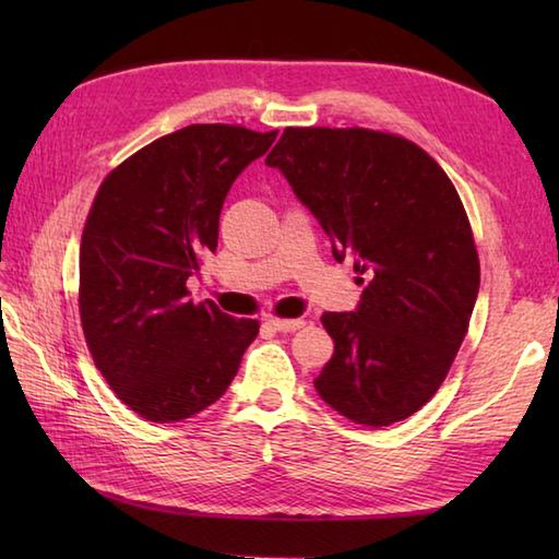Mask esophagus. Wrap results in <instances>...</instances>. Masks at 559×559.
<instances>
[{"instance_id": "34e87169", "label": "esophagus", "mask_w": 559, "mask_h": 559, "mask_svg": "<svg viewBox=\"0 0 559 559\" xmlns=\"http://www.w3.org/2000/svg\"><path fill=\"white\" fill-rule=\"evenodd\" d=\"M266 324H271L276 331H283V334H288V331H298L305 326V319H281V317H269Z\"/></svg>"}]
</instances>
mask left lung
I'll return each mask as SVG.
<instances>
[{
	"label": "left lung",
	"instance_id": "left-lung-1",
	"mask_svg": "<svg viewBox=\"0 0 559 559\" xmlns=\"http://www.w3.org/2000/svg\"><path fill=\"white\" fill-rule=\"evenodd\" d=\"M266 165L367 276L358 310L322 317L319 396L358 425L406 420L442 386L480 286L456 187L418 144L365 127H286Z\"/></svg>",
	"mask_w": 559,
	"mask_h": 559
}]
</instances>
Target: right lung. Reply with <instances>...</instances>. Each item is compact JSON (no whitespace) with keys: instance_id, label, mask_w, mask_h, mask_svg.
<instances>
[{"instance_id":"add662e5","label":"right lung","mask_w":559,"mask_h":559,"mask_svg":"<svg viewBox=\"0 0 559 559\" xmlns=\"http://www.w3.org/2000/svg\"><path fill=\"white\" fill-rule=\"evenodd\" d=\"M240 124H189L139 148L100 182L79 249V314L91 358L124 406L151 423L216 403L259 334L187 278L218 247L235 177L276 139Z\"/></svg>"}]
</instances>
